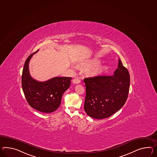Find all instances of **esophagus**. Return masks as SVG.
Masks as SVG:
<instances>
[{
  "label": "esophagus",
  "instance_id": "1",
  "mask_svg": "<svg viewBox=\"0 0 157 157\" xmlns=\"http://www.w3.org/2000/svg\"><path fill=\"white\" fill-rule=\"evenodd\" d=\"M72 82H73L74 84H79V83H80V78L79 77L75 78V79H74L72 80Z\"/></svg>",
  "mask_w": 157,
  "mask_h": 157
}]
</instances>
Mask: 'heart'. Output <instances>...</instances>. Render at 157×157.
Returning <instances> with one entry per match:
<instances>
[{
    "mask_svg": "<svg viewBox=\"0 0 157 157\" xmlns=\"http://www.w3.org/2000/svg\"><path fill=\"white\" fill-rule=\"evenodd\" d=\"M99 61L97 59H93L86 61L80 62L77 65L78 68L81 70H86L91 67L94 65L98 64ZM108 69V66L106 65H97L89 70L88 75L90 77H98L105 72Z\"/></svg>",
    "mask_w": 157,
    "mask_h": 157,
    "instance_id": "b5f03b06",
    "label": "heart"
}]
</instances>
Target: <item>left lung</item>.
Wrapping results in <instances>:
<instances>
[{
    "instance_id": "8db88e82",
    "label": "left lung",
    "mask_w": 157,
    "mask_h": 157,
    "mask_svg": "<svg viewBox=\"0 0 157 157\" xmlns=\"http://www.w3.org/2000/svg\"><path fill=\"white\" fill-rule=\"evenodd\" d=\"M86 90L84 109L91 117L107 118L126 102L130 86L128 70L119 59L112 76H98L84 79Z\"/></svg>"
}]
</instances>
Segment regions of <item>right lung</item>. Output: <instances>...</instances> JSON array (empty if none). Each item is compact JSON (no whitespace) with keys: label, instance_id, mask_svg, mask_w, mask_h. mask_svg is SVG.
I'll list each match as a JSON object with an SVG mask.
<instances>
[{"label":"right lung","instance_id":"right-lung-1","mask_svg":"<svg viewBox=\"0 0 157 157\" xmlns=\"http://www.w3.org/2000/svg\"><path fill=\"white\" fill-rule=\"evenodd\" d=\"M34 53L25 62L23 68L21 85L27 101L31 107L44 113H52L60 106L63 93L70 86V77H54L40 82L31 77L29 63Z\"/></svg>","mask_w":157,"mask_h":157}]
</instances>
